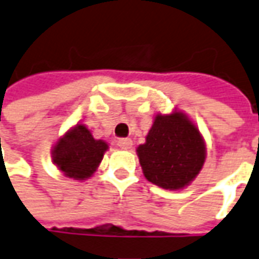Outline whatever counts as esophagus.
Segmentation results:
<instances>
[{"label":"esophagus","instance_id":"34e87169","mask_svg":"<svg viewBox=\"0 0 259 259\" xmlns=\"http://www.w3.org/2000/svg\"><path fill=\"white\" fill-rule=\"evenodd\" d=\"M117 146L120 149H130L132 146V141L128 139V138H122V139H118Z\"/></svg>","mask_w":259,"mask_h":259}]
</instances>
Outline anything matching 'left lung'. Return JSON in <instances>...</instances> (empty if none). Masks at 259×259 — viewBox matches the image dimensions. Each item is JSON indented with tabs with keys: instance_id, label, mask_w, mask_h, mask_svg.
Instances as JSON below:
<instances>
[{
	"instance_id": "left-lung-1",
	"label": "left lung",
	"mask_w": 259,
	"mask_h": 259,
	"mask_svg": "<svg viewBox=\"0 0 259 259\" xmlns=\"http://www.w3.org/2000/svg\"><path fill=\"white\" fill-rule=\"evenodd\" d=\"M138 155L149 182L179 190L199 174L205 162V145L199 131L183 113L158 114L146 143L138 147Z\"/></svg>"
}]
</instances>
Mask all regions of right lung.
Listing matches in <instances>:
<instances>
[{
  "label": "right lung",
  "mask_w": 259,
  "mask_h": 259,
  "mask_svg": "<svg viewBox=\"0 0 259 259\" xmlns=\"http://www.w3.org/2000/svg\"><path fill=\"white\" fill-rule=\"evenodd\" d=\"M108 145L93 138L91 132L80 124L60 139L53 150V161L68 178H90L100 165Z\"/></svg>",
  "instance_id": "1"
}]
</instances>
